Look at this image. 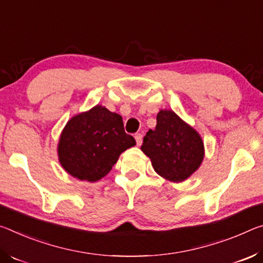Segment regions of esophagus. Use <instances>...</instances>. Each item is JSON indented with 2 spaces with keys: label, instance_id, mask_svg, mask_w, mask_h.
<instances>
[{
  "label": "esophagus",
  "instance_id": "1",
  "mask_svg": "<svg viewBox=\"0 0 263 263\" xmlns=\"http://www.w3.org/2000/svg\"><path fill=\"white\" fill-rule=\"evenodd\" d=\"M135 140H136V143L137 145H141L142 144V134H135Z\"/></svg>",
  "mask_w": 263,
  "mask_h": 263
}]
</instances>
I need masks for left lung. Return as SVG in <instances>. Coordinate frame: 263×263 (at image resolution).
<instances>
[{
  "mask_svg": "<svg viewBox=\"0 0 263 263\" xmlns=\"http://www.w3.org/2000/svg\"><path fill=\"white\" fill-rule=\"evenodd\" d=\"M141 150L150 158L154 170L174 183L191 177L205 155L199 133L171 109L158 111L156 128L149 129Z\"/></svg>",
  "mask_w": 263,
  "mask_h": 263,
  "instance_id": "obj_1",
  "label": "left lung"
}]
</instances>
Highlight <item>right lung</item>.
Returning a JSON list of instances; mask_svg holds the SVG:
<instances>
[{
  "mask_svg": "<svg viewBox=\"0 0 263 263\" xmlns=\"http://www.w3.org/2000/svg\"><path fill=\"white\" fill-rule=\"evenodd\" d=\"M136 142L126 134L122 116L101 105L68 120L58 142L60 165L72 177L97 182Z\"/></svg>",
  "mask_w": 263,
  "mask_h": 263,
  "instance_id": "add662e5",
  "label": "right lung"
}]
</instances>
